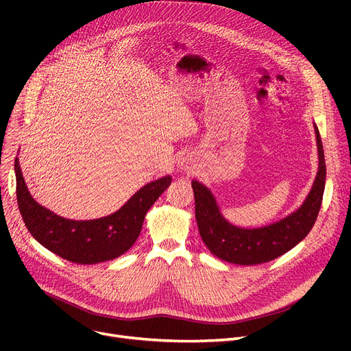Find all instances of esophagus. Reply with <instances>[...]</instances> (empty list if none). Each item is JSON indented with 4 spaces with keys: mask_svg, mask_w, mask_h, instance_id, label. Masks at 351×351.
Wrapping results in <instances>:
<instances>
[{
    "mask_svg": "<svg viewBox=\"0 0 351 351\" xmlns=\"http://www.w3.org/2000/svg\"><path fill=\"white\" fill-rule=\"evenodd\" d=\"M189 166H191V162L188 158H179V160H178L179 171H188Z\"/></svg>",
    "mask_w": 351,
    "mask_h": 351,
    "instance_id": "obj_1",
    "label": "esophagus"
}]
</instances>
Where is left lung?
<instances>
[{"label":"left lung","mask_w":351,"mask_h":351,"mask_svg":"<svg viewBox=\"0 0 351 351\" xmlns=\"http://www.w3.org/2000/svg\"><path fill=\"white\" fill-rule=\"evenodd\" d=\"M319 152V168L304 202L286 217L262 228H239L220 212L208 186L192 180L195 193V216L202 241L206 247L229 263L252 266L270 262L299 245L315 225L326 185V160L319 128L315 123Z\"/></svg>","instance_id":"obj_1"}]
</instances>
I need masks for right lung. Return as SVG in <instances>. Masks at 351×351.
Listing matches in <instances>:
<instances>
[{
  "label": "right lung",
  "instance_id": "1",
  "mask_svg": "<svg viewBox=\"0 0 351 351\" xmlns=\"http://www.w3.org/2000/svg\"><path fill=\"white\" fill-rule=\"evenodd\" d=\"M14 169L18 209L28 232L49 252L81 265L112 261L131 249L142 230L145 215L172 182L171 176H163L146 183L112 215L72 220L41 206L31 196L18 158Z\"/></svg>",
  "mask_w": 351,
  "mask_h": 351
}]
</instances>
